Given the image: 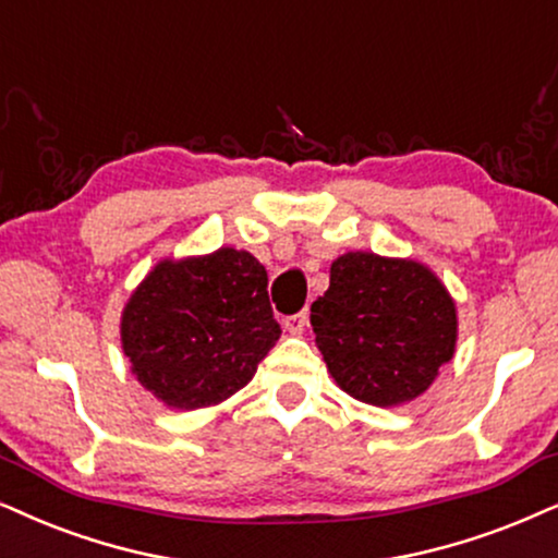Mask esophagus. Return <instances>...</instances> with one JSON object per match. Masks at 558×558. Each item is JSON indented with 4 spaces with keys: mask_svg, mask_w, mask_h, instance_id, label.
<instances>
[{
    "mask_svg": "<svg viewBox=\"0 0 558 558\" xmlns=\"http://www.w3.org/2000/svg\"><path fill=\"white\" fill-rule=\"evenodd\" d=\"M284 328L287 332H292V336H302L307 328V310L305 313H296V315H289L284 320Z\"/></svg>",
    "mask_w": 558,
    "mask_h": 558,
    "instance_id": "34e87169",
    "label": "esophagus"
}]
</instances>
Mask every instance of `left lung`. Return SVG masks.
I'll return each instance as SVG.
<instances>
[{
	"mask_svg": "<svg viewBox=\"0 0 558 558\" xmlns=\"http://www.w3.org/2000/svg\"><path fill=\"white\" fill-rule=\"evenodd\" d=\"M315 343L353 400L395 408L428 389L456 353L459 317L444 281L415 258L349 251L313 302Z\"/></svg>",
	"mask_w": 558,
	"mask_h": 558,
	"instance_id": "left-lung-1",
	"label": "left lung"
}]
</instances>
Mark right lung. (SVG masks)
Instances as JSON below:
<instances>
[{
  "instance_id": "add662e5",
  "label": "right lung",
  "mask_w": 558,
  "mask_h": 558,
  "mask_svg": "<svg viewBox=\"0 0 558 558\" xmlns=\"http://www.w3.org/2000/svg\"><path fill=\"white\" fill-rule=\"evenodd\" d=\"M266 284L256 256L230 245L158 262L120 317L122 353L135 379L173 410L233 397L281 336Z\"/></svg>"
}]
</instances>
